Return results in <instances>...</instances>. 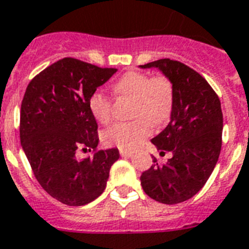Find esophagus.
I'll list each match as a JSON object with an SVG mask.
<instances>
[{
	"label": "esophagus",
	"mask_w": 249,
	"mask_h": 249,
	"mask_svg": "<svg viewBox=\"0 0 249 249\" xmlns=\"http://www.w3.org/2000/svg\"><path fill=\"white\" fill-rule=\"evenodd\" d=\"M131 152L130 150H124V149H120V156L121 157H125V158H128V157H131Z\"/></svg>",
	"instance_id": "esophagus-1"
}]
</instances>
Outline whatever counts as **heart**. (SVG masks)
<instances>
[{
    "mask_svg": "<svg viewBox=\"0 0 249 249\" xmlns=\"http://www.w3.org/2000/svg\"><path fill=\"white\" fill-rule=\"evenodd\" d=\"M112 92L118 97L133 100L130 116L137 119L108 126L102 134V139L108 145L124 150L134 149L150 135V125L158 128L171 118L175 91L167 77H150L147 73L131 71L112 85ZM89 108L101 124L111 120L112 100L101 91H95L89 96Z\"/></svg>",
    "mask_w": 249,
    "mask_h": 249,
    "instance_id": "1",
    "label": "heart"
}]
</instances>
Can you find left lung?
Here are the masks:
<instances>
[{
    "label": "left lung",
    "mask_w": 249,
    "mask_h": 249,
    "mask_svg": "<svg viewBox=\"0 0 249 249\" xmlns=\"http://www.w3.org/2000/svg\"><path fill=\"white\" fill-rule=\"evenodd\" d=\"M141 67L162 71L175 91L170 124L152 139L160 153L173 156L162 166L153 157L154 164L141 176L149 197L173 205L196 195L218 162L223 133L220 100L201 74L178 60L163 58Z\"/></svg>",
    "instance_id": "1"
}]
</instances>
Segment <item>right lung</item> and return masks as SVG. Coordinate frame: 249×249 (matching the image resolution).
I'll return each instance as SVG.
<instances>
[{"mask_svg": "<svg viewBox=\"0 0 249 249\" xmlns=\"http://www.w3.org/2000/svg\"><path fill=\"white\" fill-rule=\"evenodd\" d=\"M115 68H100L63 58L31 79L20 111V141L35 178L52 197L70 206L86 205L101 195L118 148L99 150L97 123L89 99ZM78 150L92 157L78 160Z\"/></svg>", "mask_w": 249, "mask_h": 249, "instance_id": "obj_1", "label": "right lung"}]
</instances>
